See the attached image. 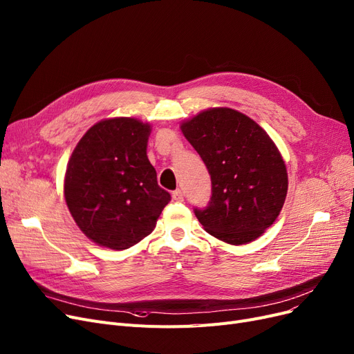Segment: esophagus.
<instances>
[{
    "label": "esophagus",
    "mask_w": 354,
    "mask_h": 354,
    "mask_svg": "<svg viewBox=\"0 0 354 354\" xmlns=\"http://www.w3.org/2000/svg\"><path fill=\"white\" fill-rule=\"evenodd\" d=\"M172 198L175 199V201L182 203V201H183V194H182V191H180V189L174 191V192H172Z\"/></svg>",
    "instance_id": "obj_1"
}]
</instances>
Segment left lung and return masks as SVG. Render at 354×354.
<instances>
[{
	"label": "left lung",
	"instance_id": "8db88e82",
	"mask_svg": "<svg viewBox=\"0 0 354 354\" xmlns=\"http://www.w3.org/2000/svg\"><path fill=\"white\" fill-rule=\"evenodd\" d=\"M180 130L211 176L208 205L194 209L205 232L234 245L262 236L288 192L285 162L268 133L232 109L205 110Z\"/></svg>",
	"mask_w": 354,
	"mask_h": 354
}]
</instances>
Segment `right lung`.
Here are the masks:
<instances>
[{
    "mask_svg": "<svg viewBox=\"0 0 354 354\" xmlns=\"http://www.w3.org/2000/svg\"><path fill=\"white\" fill-rule=\"evenodd\" d=\"M150 126L118 117L92 126L76 145L65 175L75 223L94 243L124 250L149 236L171 194L147 159Z\"/></svg>",
    "mask_w": 354,
    "mask_h": 354,
    "instance_id": "1",
    "label": "right lung"
}]
</instances>
